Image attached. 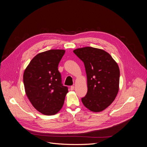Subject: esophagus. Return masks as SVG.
Masks as SVG:
<instances>
[{
  "mask_svg": "<svg viewBox=\"0 0 147 147\" xmlns=\"http://www.w3.org/2000/svg\"><path fill=\"white\" fill-rule=\"evenodd\" d=\"M74 88H75V86H70V90H71V91L74 90Z\"/></svg>",
  "mask_w": 147,
  "mask_h": 147,
  "instance_id": "34e87169",
  "label": "esophagus"
}]
</instances>
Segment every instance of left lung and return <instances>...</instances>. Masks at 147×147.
<instances>
[{
    "instance_id": "obj_1",
    "label": "left lung",
    "mask_w": 147,
    "mask_h": 147,
    "mask_svg": "<svg viewBox=\"0 0 147 147\" xmlns=\"http://www.w3.org/2000/svg\"><path fill=\"white\" fill-rule=\"evenodd\" d=\"M74 53L84 64L88 92L82 98L83 105L94 112L104 110L118 94L119 69L117 62L107 51L86 47L75 49Z\"/></svg>"
}]
</instances>
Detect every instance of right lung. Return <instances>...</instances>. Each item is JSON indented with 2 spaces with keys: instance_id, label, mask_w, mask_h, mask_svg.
Returning a JSON list of instances; mask_svg holds the SVG:
<instances>
[{
  "instance_id": "right-lung-1",
  "label": "right lung",
  "mask_w": 147,
  "mask_h": 147,
  "mask_svg": "<svg viewBox=\"0 0 147 147\" xmlns=\"http://www.w3.org/2000/svg\"><path fill=\"white\" fill-rule=\"evenodd\" d=\"M64 50H50L37 54L23 74L26 96L39 112L45 115L58 113L63 107L68 88L61 83L58 64Z\"/></svg>"
}]
</instances>
